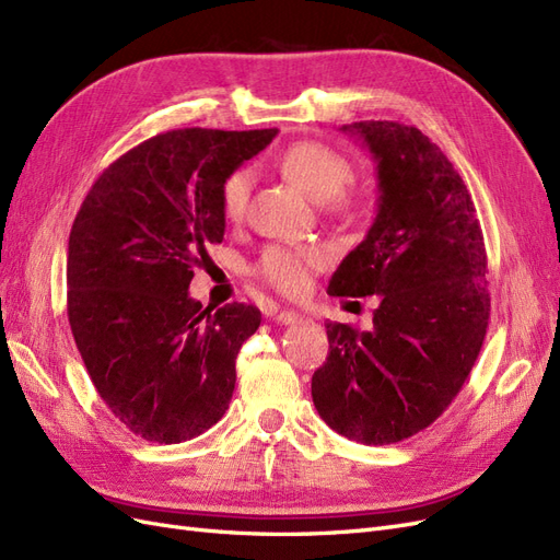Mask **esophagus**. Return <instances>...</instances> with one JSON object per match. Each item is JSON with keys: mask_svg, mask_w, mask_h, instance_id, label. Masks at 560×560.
<instances>
[{"mask_svg": "<svg viewBox=\"0 0 560 560\" xmlns=\"http://www.w3.org/2000/svg\"><path fill=\"white\" fill-rule=\"evenodd\" d=\"M276 322H278V325L290 327V325H299V322H303V317L296 311H280L276 315Z\"/></svg>", "mask_w": 560, "mask_h": 560, "instance_id": "obj_1", "label": "esophagus"}]
</instances>
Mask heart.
Segmentation results:
<instances>
[{
    "label": "heart",
    "mask_w": 560,
    "mask_h": 560,
    "mask_svg": "<svg viewBox=\"0 0 560 560\" xmlns=\"http://www.w3.org/2000/svg\"><path fill=\"white\" fill-rule=\"evenodd\" d=\"M282 171L308 198L325 202L336 198L341 208H350L354 198L343 191L350 179V163L327 144L299 142L282 156ZM249 196V171L241 167L226 177L222 186V210L229 219H241ZM331 261V249L325 245H268L254 276L282 296H303L313 284L315 273Z\"/></svg>",
    "instance_id": "obj_1"
}]
</instances>
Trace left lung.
Instances as JSON below:
<instances>
[{
  "mask_svg": "<svg viewBox=\"0 0 560 560\" xmlns=\"http://www.w3.org/2000/svg\"><path fill=\"white\" fill-rule=\"evenodd\" d=\"M376 163L378 210L366 238L336 268L331 296H378L374 327L327 322L329 358L313 404L360 444H395L446 411L483 346L490 294L486 245L463 177L428 135L360 121Z\"/></svg>",
  "mask_w": 560,
  "mask_h": 560,
  "instance_id": "1",
  "label": "left lung"
}]
</instances>
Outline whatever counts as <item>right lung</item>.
<instances>
[{
    "label": "right lung",
    "mask_w": 560,
    "mask_h": 560,
    "mask_svg": "<svg viewBox=\"0 0 560 560\" xmlns=\"http://www.w3.org/2000/svg\"><path fill=\"white\" fill-rule=\"evenodd\" d=\"M278 135L184 128L156 135L95 179L70 233L67 315L97 395L147 442L179 444L229 409L235 358L259 329L247 303L189 296L224 241L222 186Z\"/></svg>",
    "instance_id": "obj_1"
}]
</instances>
